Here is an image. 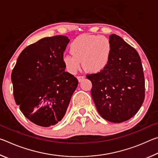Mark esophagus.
<instances>
[{"label": "esophagus", "mask_w": 158, "mask_h": 158, "mask_svg": "<svg viewBox=\"0 0 158 158\" xmlns=\"http://www.w3.org/2000/svg\"><path fill=\"white\" fill-rule=\"evenodd\" d=\"M84 79V77H83V76H78V77H77V79H78V81L79 82L81 81Z\"/></svg>", "instance_id": "34e87169"}]
</instances>
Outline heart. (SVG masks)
<instances>
[{
	"mask_svg": "<svg viewBox=\"0 0 158 158\" xmlns=\"http://www.w3.org/2000/svg\"><path fill=\"white\" fill-rule=\"evenodd\" d=\"M72 54L63 57V63L69 73L75 74L81 65L85 70L98 73L109 65L112 53L109 39L103 35H81L70 44Z\"/></svg>",
	"mask_w": 158,
	"mask_h": 158,
	"instance_id": "heart-1",
	"label": "heart"
}]
</instances>
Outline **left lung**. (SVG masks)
<instances>
[{
	"label": "left lung",
	"instance_id": "obj_1",
	"mask_svg": "<svg viewBox=\"0 0 158 158\" xmlns=\"http://www.w3.org/2000/svg\"><path fill=\"white\" fill-rule=\"evenodd\" d=\"M111 60L106 68L88 74L98 113L108 121L124 122L137 113L145 98V80L139 55L116 34L109 36Z\"/></svg>",
	"mask_w": 158,
	"mask_h": 158
}]
</instances>
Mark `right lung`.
Segmentation results:
<instances>
[{"label": "right lung", "instance_id": "1", "mask_svg": "<svg viewBox=\"0 0 158 158\" xmlns=\"http://www.w3.org/2000/svg\"><path fill=\"white\" fill-rule=\"evenodd\" d=\"M69 42L64 35L40 40L21 52L12 70L16 104L29 121L40 126L49 127L62 120L78 85L63 63Z\"/></svg>", "mask_w": 158, "mask_h": 158}]
</instances>
